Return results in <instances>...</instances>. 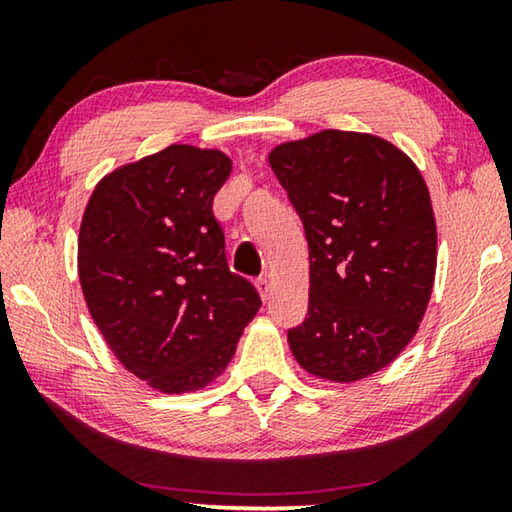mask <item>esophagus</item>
Here are the masks:
<instances>
[{"mask_svg": "<svg viewBox=\"0 0 512 512\" xmlns=\"http://www.w3.org/2000/svg\"><path fill=\"white\" fill-rule=\"evenodd\" d=\"M257 291H259V296H262V300H268L271 298V293H273V287H271V277L268 275H262L257 280Z\"/></svg>", "mask_w": 512, "mask_h": 512, "instance_id": "esophagus-1", "label": "esophagus"}]
</instances>
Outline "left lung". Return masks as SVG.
Returning <instances> with one entry per match:
<instances>
[{
	"instance_id": "1",
	"label": "left lung",
	"mask_w": 512,
	"mask_h": 512,
	"mask_svg": "<svg viewBox=\"0 0 512 512\" xmlns=\"http://www.w3.org/2000/svg\"><path fill=\"white\" fill-rule=\"evenodd\" d=\"M268 164L309 244V309L289 348L309 375L359 381L409 345L436 277L427 183L409 155L370 133L320 131Z\"/></svg>"
}]
</instances>
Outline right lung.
<instances>
[{
  "mask_svg": "<svg viewBox=\"0 0 512 512\" xmlns=\"http://www.w3.org/2000/svg\"><path fill=\"white\" fill-rule=\"evenodd\" d=\"M230 171L221 151L171 144L101 178L85 207L79 280L92 320L121 366L160 393L212 384L262 307L228 268L212 212Z\"/></svg>",
  "mask_w": 512,
  "mask_h": 512,
  "instance_id": "right-lung-1",
  "label": "right lung"
}]
</instances>
